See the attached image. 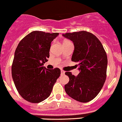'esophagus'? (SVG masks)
I'll return each instance as SVG.
<instances>
[{"instance_id":"obj_1","label":"esophagus","mask_w":122,"mask_h":122,"mask_svg":"<svg viewBox=\"0 0 122 122\" xmlns=\"http://www.w3.org/2000/svg\"><path fill=\"white\" fill-rule=\"evenodd\" d=\"M61 75H64V73H65V72L64 71H62V70H61Z\"/></svg>"}]
</instances>
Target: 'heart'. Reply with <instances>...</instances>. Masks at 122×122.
<instances>
[{
	"mask_svg": "<svg viewBox=\"0 0 122 122\" xmlns=\"http://www.w3.org/2000/svg\"><path fill=\"white\" fill-rule=\"evenodd\" d=\"M68 41H67V40H66V41H64L63 42H68Z\"/></svg>",
	"mask_w": 122,
	"mask_h": 122,
	"instance_id": "1",
	"label": "heart"
}]
</instances>
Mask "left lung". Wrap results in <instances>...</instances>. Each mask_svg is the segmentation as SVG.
<instances>
[{"instance_id":"8db88e82","label":"left lung","mask_w":122,"mask_h":122,"mask_svg":"<svg viewBox=\"0 0 122 122\" xmlns=\"http://www.w3.org/2000/svg\"><path fill=\"white\" fill-rule=\"evenodd\" d=\"M63 36L72 41L75 49L72 61L78 62L80 72L77 76L71 72L65 74L69 81L64 86L71 98L82 103L94 99L104 85L106 78L107 58L99 39L86 31L66 33Z\"/></svg>"}]
</instances>
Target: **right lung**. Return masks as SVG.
Instances as JSON below:
<instances>
[{
  "label": "right lung",
  "mask_w": 122,
  "mask_h": 122,
  "mask_svg": "<svg viewBox=\"0 0 122 122\" xmlns=\"http://www.w3.org/2000/svg\"><path fill=\"white\" fill-rule=\"evenodd\" d=\"M58 33L33 31L20 41L11 66L13 81L24 99L38 103L51 94L53 85L61 74L59 68L46 69L51 41Z\"/></svg>",
  "instance_id": "add662e5"
}]
</instances>
